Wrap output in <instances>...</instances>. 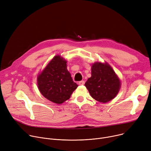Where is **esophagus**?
Returning <instances> with one entry per match:
<instances>
[{
    "instance_id": "obj_1",
    "label": "esophagus",
    "mask_w": 151,
    "mask_h": 151,
    "mask_svg": "<svg viewBox=\"0 0 151 151\" xmlns=\"http://www.w3.org/2000/svg\"><path fill=\"white\" fill-rule=\"evenodd\" d=\"M78 84L79 85H85V81H84V80L80 81V82H78Z\"/></svg>"
}]
</instances>
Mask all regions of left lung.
I'll return each instance as SVG.
<instances>
[{"instance_id":"obj_1","label":"left lung","mask_w":151,"mask_h":151,"mask_svg":"<svg viewBox=\"0 0 151 151\" xmlns=\"http://www.w3.org/2000/svg\"><path fill=\"white\" fill-rule=\"evenodd\" d=\"M85 85L94 99L106 103L117 95L121 82L108 63L95 62L91 67V77Z\"/></svg>"}]
</instances>
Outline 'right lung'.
<instances>
[{"label":"right lung","mask_w":151,"mask_h":151,"mask_svg":"<svg viewBox=\"0 0 151 151\" xmlns=\"http://www.w3.org/2000/svg\"><path fill=\"white\" fill-rule=\"evenodd\" d=\"M66 63L60 55H55L37 77L40 93L57 104L68 100L78 86L68 71Z\"/></svg>","instance_id":"1"}]
</instances>
